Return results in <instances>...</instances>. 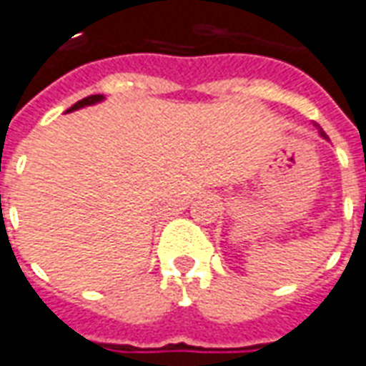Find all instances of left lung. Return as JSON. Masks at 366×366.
Returning a JSON list of instances; mask_svg holds the SVG:
<instances>
[{
  "instance_id": "obj_1",
  "label": "left lung",
  "mask_w": 366,
  "mask_h": 366,
  "mask_svg": "<svg viewBox=\"0 0 366 366\" xmlns=\"http://www.w3.org/2000/svg\"><path fill=\"white\" fill-rule=\"evenodd\" d=\"M319 133H321V137H322V139H329V137H327V133H325V131H322L321 127H319Z\"/></svg>"
}]
</instances>
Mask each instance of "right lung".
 I'll use <instances>...</instances> for the list:
<instances>
[{
	"label": "right lung",
	"mask_w": 366,
	"mask_h": 366,
	"mask_svg": "<svg viewBox=\"0 0 366 366\" xmlns=\"http://www.w3.org/2000/svg\"><path fill=\"white\" fill-rule=\"evenodd\" d=\"M105 97L103 95H89V97H85V99H81V102H77L73 107H69L67 111H77L81 109V107H87V105H95V103L103 102Z\"/></svg>",
	"instance_id": "add662e5"
}]
</instances>
